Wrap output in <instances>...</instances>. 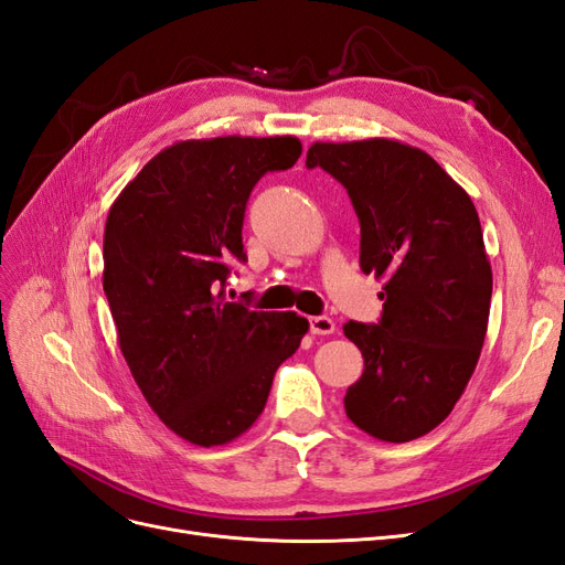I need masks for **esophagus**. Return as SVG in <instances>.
Instances as JSON below:
<instances>
[{"label": "esophagus", "mask_w": 565, "mask_h": 565, "mask_svg": "<svg viewBox=\"0 0 565 565\" xmlns=\"http://www.w3.org/2000/svg\"><path fill=\"white\" fill-rule=\"evenodd\" d=\"M334 330H337V324H334L332 318H328V316L311 318V332L313 334H334Z\"/></svg>", "instance_id": "1"}]
</instances>
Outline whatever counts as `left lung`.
Returning <instances> with one entry per match:
<instances>
[{
	"label": "left lung",
	"instance_id": "1",
	"mask_svg": "<svg viewBox=\"0 0 565 565\" xmlns=\"http://www.w3.org/2000/svg\"><path fill=\"white\" fill-rule=\"evenodd\" d=\"M361 221V268L384 280L382 320L344 324L365 370L344 396L372 438L415 440L465 393L488 332L492 270L476 207L429 152L393 139L316 141Z\"/></svg>",
	"mask_w": 565,
	"mask_h": 565
}]
</instances>
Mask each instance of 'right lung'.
<instances>
[{
	"label": "right lung",
	"instance_id": "add662e5",
	"mask_svg": "<svg viewBox=\"0 0 565 565\" xmlns=\"http://www.w3.org/2000/svg\"><path fill=\"white\" fill-rule=\"evenodd\" d=\"M301 156L297 136H216L160 150L117 195L104 233V292L119 351L169 429L224 446L259 419L273 374L309 320L226 301L245 262L243 218L266 172Z\"/></svg>",
	"mask_w": 565,
	"mask_h": 565
}]
</instances>
